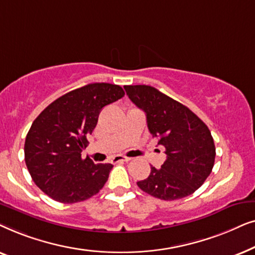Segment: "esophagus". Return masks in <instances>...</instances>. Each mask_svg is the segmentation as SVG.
I'll list each match as a JSON object with an SVG mask.
<instances>
[{"label":"esophagus","mask_w":255,"mask_h":255,"mask_svg":"<svg viewBox=\"0 0 255 255\" xmlns=\"http://www.w3.org/2000/svg\"><path fill=\"white\" fill-rule=\"evenodd\" d=\"M130 160H131V158H128V156H124V155H116V156H114L113 160H111V162H114V163L121 162V161L128 162V161H130Z\"/></svg>","instance_id":"esophagus-1"}]
</instances>
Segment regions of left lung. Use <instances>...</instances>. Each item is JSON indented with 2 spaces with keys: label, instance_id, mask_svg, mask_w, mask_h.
Wrapping results in <instances>:
<instances>
[{
  "label": "left lung",
  "instance_id": "8db88e82",
  "mask_svg": "<svg viewBox=\"0 0 255 255\" xmlns=\"http://www.w3.org/2000/svg\"><path fill=\"white\" fill-rule=\"evenodd\" d=\"M132 102L146 114L147 127L165 147L161 168L151 167L147 179L137 182L142 191L163 201L189 196L210 175L216 148L207 125L182 103L154 87L124 86Z\"/></svg>",
  "mask_w": 255,
  "mask_h": 255
}]
</instances>
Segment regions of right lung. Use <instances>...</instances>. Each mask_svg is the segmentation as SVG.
Returning <instances> with one entry per match:
<instances>
[{
	"label": "right lung",
	"instance_id": "add662e5",
	"mask_svg": "<svg viewBox=\"0 0 255 255\" xmlns=\"http://www.w3.org/2000/svg\"><path fill=\"white\" fill-rule=\"evenodd\" d=\"M122 87L90 83L52 102L33 121L24 145L33 182L60 203H76L96 195L113 165L94 163L81 152L95 128L101 110L124 96Z\"/></svg>",
	"mask_w": 255,
	"mask_h": 255
}]
</instances>
